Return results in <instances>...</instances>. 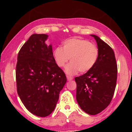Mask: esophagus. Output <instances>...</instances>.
<instances>
[{"label": "esophagus", "instance_id": "1", "mask_svg": "<svg viewBox=\"0 0 132 132\" xmlns=\"http://www.w3.org/2000/svg\"><path fill=\"white\" fill-rule=\"evenodd\" d=\"M67 80L68 81H70L71 80H73V77H71V76H67Z\"/></svg>", "mask_w": 132, "mask_h": 132}]
</instances>
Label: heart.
<instances>
[{
  "label": "heart",
  "mask_w": 132,
  "mask_h": 132,
  "mask_svg": "<svg viewBox=\"0 0 132 132\" xmlns=\"http://www.w3.org/2000/svg\"><path fill=\"white\" fill-rule=\"evenodd\" d=\"M63 48L57 47L53 52V58L57 65L65 68L68 75H74L80 71L86 73L94 66L98 57V48L87 39L73 38L63 43Z\"/></svg>",
  "instance_id": "heart-1"
}]
</instances>
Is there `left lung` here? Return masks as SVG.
I'll return each mask as SVG.
<instances>
[{
  "label": "left lung",
  "mask_w": 132,
  "mask_h": 132,
  "mask_svg": "<svg viewBox=\"0 0 132 132\" xmlns=\"http://www.w3.org/2000/svg\"><path fill=\"white\" fill-rule=\"evenodd\" d=\"M99 54L94 66L85 74L75 77L76 100L85 112L97 115L105 109L114 94L117 79V65L113 50L95 35Z\"/></svg>",
  "instance_id": "8db88e82"
}]
</instances>
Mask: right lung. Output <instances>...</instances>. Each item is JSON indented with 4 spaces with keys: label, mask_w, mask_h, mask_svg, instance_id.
<instances>
[{
    "label": "right lung",
    "mask_w": 132,
    "mask_h": 132,
    "mask_svg": "<svg viewBox=\"0 0 132 132\" xmlns=\"http://www.w3.org/2000/svg\"><path fill=\"white\" fill-rule=\"evenodd\" d=\"M46 34H33L18 53L16 65L17 93L32 114L45 117L54 111L59 93L67 82L56 64Z\"/></svg>",
    "instance_id": "right-lung-1"
}]
</instances>
